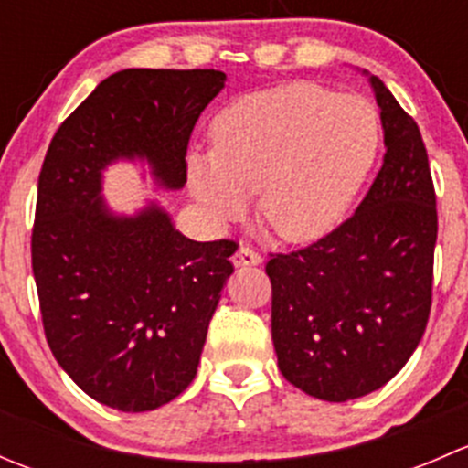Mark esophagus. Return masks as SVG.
Listing matches in <instances>:
<instances>
[{"label": "esophagus", "instance_id": "34e87169", "mask_svg": "<svg viewBox=\"0 0 468 468\" xmlns=\"http://www.w3.org/2000/svg\"><path fill=\"white\" fill-rule=\"evenodd\" d=\"M261 262H262V256L256 251V249L249 247V244H242V247L233 253L235 267H253V264H261Z\"/></svg>", "mask_w": 468, "mask_h": 468}]
</instances>
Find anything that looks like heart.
Masks as SVG:
<instances>
[{
	"label": "heart",
	"instance_id": "b5f03b06",
	"mask_svg": "<svg viewBox=\"0 0 468 468\" xmlns=\"http://www.w3.org/2000/svg\"><path fill=\"white\" fill-rule=\"evenodd\" d=\"M210 154L190 155L192 195L217 219H235L258 192V212L287 242L335 229L365 186L380 146L367 99L317 83H287L230 101L215 117Z\"/></svg>",
	"mask_w": 468,
	"mask_h": 468
}]
</instances>
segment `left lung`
<instances>
[{"label":"left lung","mask_w":468,"mask_h":468,"mask_svg":"<svg viewBox=\"0 0 468 468\" xmlns=\"http://www.w3.org/2000/svg\"><path fill=\"white\" fill-rule=\"evenodd\" d=\"M387 154L346 221L310 247L271 253L278 369L314 399L344 403L380 389L426 333L432 305L437 197L417 122L378 77Z\"/></svg>","instance_id":"1"}]
</instances>
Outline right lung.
Masks as SVG:
<instances>
[{
    "label": "right lung",
    "instance_id": "right-lung-1",
    "mask_svg": "<svg viewBox=\"0 0 468 468\" xmlns=\"http://www.w3.org/2000/svg\"><path fill=\"white\" fill-rule=\"evenodd\" d=\"M224 81L219 69H122L58 126L42 163L31 264L47 344L122 412L160 408L195 380L238 244L195 242L155 204L115 217L101 169L146 158L160 186H186L192 129Z\"/></svg>",
    "mask_w": 468,
    "mask_h": 468
}]
</instances>
